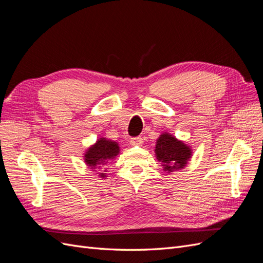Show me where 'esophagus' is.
<instances>
[{"label":"esophagus","mask_w":263,"mask_h":263,"mask_svg":"<svg viewBox=\"0 0 263 263\" xmlns=\"http://www.w3.org/2000/svg\"><path fill=\"white\" fill-rule=\"evenodd\" d=\"M141 142H142V138L141 137L130 138V144L132 145H141Z\"/></svg>","instance_id":"esophagus-1"}]
</instances>
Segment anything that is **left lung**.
<instances>
[{"label":"left lung","instance_id":"1","mask_svg":"<svg viewBox=\"0 0 263 263\" xmlns=\"http://www.w3.org/2000/svg\"><path fill=\"white\" fill-rule=\"evenodd\" d=\"M155 153L163 170L168 172L184 168L192 155L190 147L168 133L160 135L158 138Z\"/></svg>","mask_w":263,"mask_h":263}]
</instances>
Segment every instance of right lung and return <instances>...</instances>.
<instances>
[{
	"label": "right lung",
	"instance_id": "add662e5",
	"mask_svg": "<svg viewBox=\"0 0 263 263\" xmlns=\"http://www.w3.org/2000/svg\"><path fill=\"white\" fill-rule=\"evenodd\" d=\"M118 153L119 147L117 142L105 138H100L97 144L87 149L84 155V160L87 165L92 166L91 169H100L110 160H113ZM100 177L105 178V174L100 173Z\"/></svg>",
	"mask_w": 263,
	"mask_h": 263
}]
</instances>
